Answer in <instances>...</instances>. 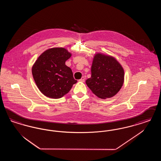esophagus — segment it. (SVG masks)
Returning a JSON list of instances; mask_svg holds the SVG:
<instances>
[{"instance_id":"1","label":"esophagus","mask_w":161,"mask_h":161,"mask_svg":"<svg viewBox=\"0 0 161 161\" xmlns=\"http://www.w3.org/2000/svg\"><path fill=\"white\" fill-rule=\"evenodd\" d=\"M84 80H85V78L84 77H81V78L80 80H79V81H81V82H84Z\"/></svg>"}]
</instances>
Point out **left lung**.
<instances>
[{
  "mask_svg": "<svg viewBox=\"0 0 161 161\" xmlns=\"http://www.w3.org/2000/svg\"><path fill=\"white\" fill-rule=\"evenodd\" d=\"M91 77L86 83L92 92L102 99L111 98L121 89L124 72L115 58L97 54L92 63Z\"/></svg>",
  "mask_w": 161,
  "mask_h": 161,
  "instance_id": "obj_1",
  "label": "left lung"
}]
</instances>
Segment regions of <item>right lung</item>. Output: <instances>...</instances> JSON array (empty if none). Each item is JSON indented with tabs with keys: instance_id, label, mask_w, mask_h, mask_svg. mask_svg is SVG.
I'll return each mask as SVG.
<instances>
[{
	"instance_id": "1",
	"label": "right lung",
	"mask_w": 161,
	"mask_h": 161,
	"mask_svg": "<svg viewBox=\"0 0 161 161\" xmlns=\"http://www.w3.org/2000/svg\"><path fill=\"white\" fill-rule=\"evenodd\" d=\"M71 54L63 47L49 49L41 54L32 68L39 90L51 98H60L77 82L65 62Z\"/></svg>"
}]
</instances>
